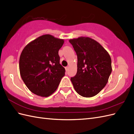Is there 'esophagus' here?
I'll use <instances>...</instances> for the list:
<instances>
[{
	"mask_svg": "<svg viewBox=\"0 0 134 134\" xmlns=\"http://www.w3.org/2000/svg\"><path fill=\"white\" fill-rule=\"evenodd\" d=\"M65 69H66V71H67L68 70V67H66V68H65Z\"/></svg>",
	"mask_w": 134,
	"mask_h": 134,
	"instance_id": "obj_1",
	"label": "esophagus"
}]
</instances>
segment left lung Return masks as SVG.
Listing matches in <instances>:
<instances>
[{
    "instance_id": "obj_1",
    "label": "left lung",
    "mask_w": 134,
    "mask_h": 134,
    "mask_svg": "<svg viewBox=\"0 0 134 134\" xmlns=\"http://www.w3.org/2000/svg\"><path fill=\"white\" fill-rule=\"evenodd\" d=\"M77 56V71L71 78L79 95L86 98L98 94L108 82L112 72L111 58L97 41L88 37L71 39Z\"/></svg>"
}]
</instances>
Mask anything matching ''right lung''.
Wrapping results in <instances>:
<instances>
[{
	"instance_id": "right-lung-1",
	"label": "right lung",
	"mask_w": 134,
	"mask_h": 134,
	"mask_svg": "<svg viewBox=\"0 0 134 134\" xmlns=\"http://www.w3.org/2000/svg\"><path fill=\"white\" fill-rule=\"evenodd\" d=\"M63 39L44 35L30 42L21 53L19 67L21 78L32 93L47 97L57 90L65 75L58 51Z\"/></svg>"
}]
</instances>
